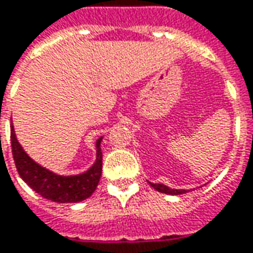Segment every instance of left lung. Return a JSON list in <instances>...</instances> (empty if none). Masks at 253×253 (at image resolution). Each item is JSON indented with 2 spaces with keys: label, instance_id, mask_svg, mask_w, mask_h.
<instances>
[{
  "label": "left lung",
  "instance_id": "left-lung-1",
  "mask_svg": "<svg viewBox=\"0 0 253 253\" xmlns=\"http://www.w3.org/2000/svg\"><path fill=\"white\" fill-rule=\"evenodd\" d=\"M150 186H153L156 191L162 192V194H167V195H182L186 194L188 191L186 189H171L169 186L163 185V184H153V182H149Z\"/></svg>",
  "mask_w": 253,
  "mask_h": 253
}]
</instances>
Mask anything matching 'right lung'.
Here are the masks:
<instances>
[{"label": "right lung", "instance_id": "1", "mask_svg": "<svg viewBox=\"0 0 253 253\" xmlns=\"http://www.w3.org/2000/svg\"><path fill=\"white\" fill-rule=\"evenodd\" d=\"M101 139L103 138L97 139L96 142L97 159L90 169L79 175L64 177L54 174L52 171L33 162L19 145L13 126H11L12 156L20 178L37 194L57 203H76L84 201L96 191L103 167V153L100 147Z\"/></svg>", "mask_w": 253, "mask_h": 253}]
</instances>
